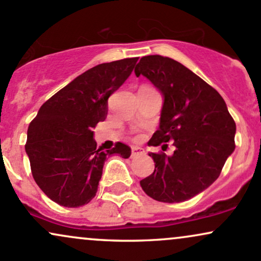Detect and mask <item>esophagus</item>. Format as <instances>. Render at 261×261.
Returning <instances> with one entry per match:
<instances>
[{
	"label": "esophagus",
	"instance_id": "esophagus-1",
	"mask_svg": "<svg viewBox=\"0 0 261 261\" xmlns=\"http://www.w3.org/2000/svg\"><path fill=\"white\" fill-rule=\"evenodd\" d=\"M143 153V149L141 147H133L131 149V155L135 157V155H139V154H142Z\"/></svg>",
	"mask_w": 261,
	"mask_h": 261
}]
</instances>
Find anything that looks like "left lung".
<instances>
[{"instance_id": "8db88e82", "label": "left lung", "mask_w": 261, "mask_h": 261, "mask_svg": "<svg viewBox=\"0 0 261 261\" xmlns=\"http://www.w3.org/2000/svg\"><path fill=\"white\" fill-rule=\"evenodd\" d=\"M135 74L145 76L163 95L160 127L148 146L169 141L175 146L172 155L148 153L154 170L141 187L157 201L191 199L220 176L236 148V122L220 93L175 60L143 56Z\"/></svg>"}]
</instances>
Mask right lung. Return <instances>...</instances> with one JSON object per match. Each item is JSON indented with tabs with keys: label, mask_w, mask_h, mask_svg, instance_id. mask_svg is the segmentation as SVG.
I'll list each match as a JSON object with an SVG mask.
<instances>
[{
	"label": "right lung",
	"mask_w": 261,
	"mask_h": 261,
	"mask_svg": "<svg viewBox=\"0 0 261 261\" xmlns=\"http://www.w3.org/2000/svg\"><path fill=\"white\" fill-rule=\"evenodd\" d=\"M139 58L100 64L80 74L40 107L27 134L25 152L38 187L65 207H80L95 196L107 158H128L131 148L115 143L97 148L93 128L104 121L108 99L133 72Z\"/></svg>",
	"instance_id": "1"
}]
</instances>
